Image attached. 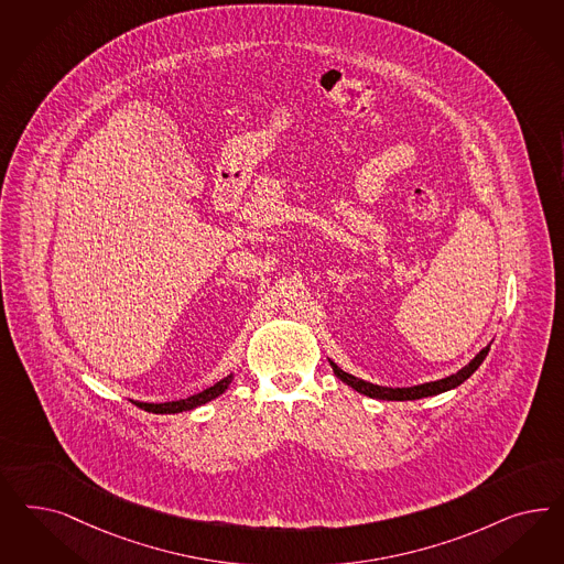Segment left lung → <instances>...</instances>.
<instances>
[{
    "mask_svg": "<svg viewBox=\"0 0 564 564\" xmlns=\"http://www.w3.org/2000/svg\"><path fill=\"white\" fill-rule=\"evenodd\" d=\"M490 345L484 346V348L473 357L469 364L465 365V367H460L456 373H451L448 378H442V380H436V382L406 386V388H390V386H378V383L365 382V380H359V378H355V376L343 371L332 359H327V364L334 369V373H336L338 380H343L346 386H350L352 390H357L359 394H365V397H369V399L419 400L425 399V397H436V394L448 392V390H455L456 386H460L465 380H469L473 373H475V369L484 364V359L488 357Z\"/></svg>",
    "mask_w": 564,
    "mask_h": 564,
    "instance_id": "8db88e82",
    "label": "left lung"
}]
</instances>
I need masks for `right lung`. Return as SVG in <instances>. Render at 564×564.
<instances>
[{
	"mask_svg": "<svg viewBox=\"0 0 564 564\" xmlns=\"http://www.w3.org/2000/svg\"><path fill=\"white\" fill-rule=\"evenodd\" d=\"M232 380H235V376L230 373V376L221 378L218 383L205 388L203 392H197V394H193L188 399L170 400V402H141V400H132V402L139 409L149 411V413H155V415H172V413H182V411H193L197 406H203V404L218 399L219 394H224L228 390V386L232 383Z\"/></svg>",
	"mask_w": 564,
	"mask_h": 564,
	"instance_id": "1",
	"label": "right lung"
}]
</instances>
